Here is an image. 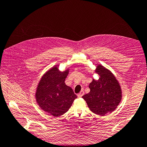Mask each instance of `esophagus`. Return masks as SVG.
<instances>
[{"label": "esophagus", "instance_id": "esophagus-1", "mask_svg": "<svg viewBox=\"0 0 147 147\" xmlns=\"http://www.w3.org/2000/svg\"><path fill=\"white\" fill-rule=\"evenodd\" d=\"M84 95V92L83 91V90H82V91H81L80 92V93H78V97H82V96H83Z\"/></svg>", "mask_w": 147, "mask_h": 147}]
</instances>
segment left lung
<instances>
[{
    "mask_svg": "<svg viewBox=\"0 0 147 147\" xmlns=\"http://www.w3.org/2000/svg\"><path fill=\"white\" fill-rule=\"evenodd\" d=\"M95 72L99 80H93L88 86L90 92L82 98L93 113L104 115L117 107L122 97L121 89L113 74L104 66L98 65Z\"/></svg>",
    "mask_w": 147,
    "mask_h": 147,
    "instance_id": "1",
    "label": "left lung"
}]
</instances>
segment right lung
Returning a JSON list of instances; mask_svg holds the SVG:
<instances>
[{"label": "right lung", "instance_id": "1", "mask_svg": "<svg viewBox=\"0 0 147 147\" xmlns=\"http://www.w3.org/2000/svg\"><path fill=\"white\" fill-rule=\"evenodd\" d=\"M69 70L59 71L52 67L44 74L37 87L36 102L43 111L58 117L65 114L77 96L71 87L65 84Z\"/></svg>", "mask_w": 147, "mask_h": 147}]
</instances>
